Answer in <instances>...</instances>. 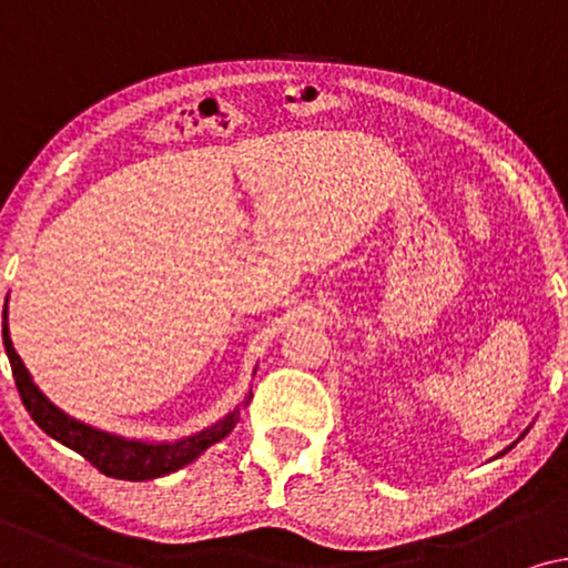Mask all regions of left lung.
Returning <instances> with one entry per match:
<instances>
[{"mask_svg": "<svg viewBox=\"0 0 568 568\" xmlns=\"http://www.w3.org/2000/svg\"><path fill=\"white\" fill-rule=\"evenodd\" d=\"M509 449H511V447H509ZM501 455H504V452H501Z\"/></svg>", "mask_w": 568, "mask_h": 568, "instance_id": "8db88e82", "label": "left lung"}]
</instances>
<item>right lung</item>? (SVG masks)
I'll return each instance as SVG.
<instances>
[{
  "label": "right lung",
  "mask_w": 568,
  "mask_h": 568,
  "mask_svg": "<svg viewBox=\"0 0 568 568\" xmlns=\"http://www.w3.org/2000/svg\"><path fill=\"white\" fill-rule=\"evenodd\" d=\"M2 339L7 358H10L14 384H18L20 399L30 413V418L38 423V428H43L51 438H57L59 444L70 447L88 459L90 465L98 467L103 475L119 480H153L161 478V475L176 473L181 467L194 463L202 452L213 447L215 442H221L233 430L239 420V407L233 413L225 415L223 420H217L215 426H210L200 434L179 438V442H165V444H150V442H138V438H124L116 434H109V430L85 426V423L74 420L64 410L51 403V399L43 395L41 389L36 387L33 379H30L26 363L18 353H14L12 339H10V327H7V306L2 316ZM252 397V395H248ZM248 397L244 405H248Z\"/></svg>",
  "instance_id": "add662e5"
}]
</instances>
